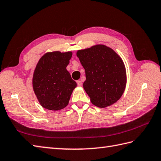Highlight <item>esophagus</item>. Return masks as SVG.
Returning <instances> with one entry per match:
<instances>
[{
	"label": "esophagus",
	"mask_w": 161,
	"mask_h": 161,
	"mask_svg": "<svg viewBox=\"0 0 161 161\" xmlns=\"http://www.w3.org/2000/svg\"><path fill=\"white\" fill-rule=\"evenodd\" d=\"M77 86H80H80H81V85H82V82L80 80H77Z\"/></svg>",
	"instance_id": "1"
}]
</instances>
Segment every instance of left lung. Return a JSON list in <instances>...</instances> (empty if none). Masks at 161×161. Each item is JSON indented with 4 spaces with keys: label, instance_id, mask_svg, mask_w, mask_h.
Here are the masks:
<instances>
[{
    "label": "left lung",
    "instance_id": "8db88e82",
    "mask_svg": "<svg viewBox=\"0 0 161 161\" xmlns=\"http://www.w3.org/2000/svg\"><path fill=\"white\" fill-rule=\"evenodd\" d=\"M85 69L84 88L92 103L105 108L116 103L125 91L126 74L121 58L103 45L77 51Z\"/></svg>",
    "mask_w": 161,
    "mask_h": 161
}]
</instances>
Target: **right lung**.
<instances>
[{"instance_id":"obj_1","label":"right lung","mask_w":161,"mask_h":161,"mask_svg":"<svg viewBox=\"0 0 161 161\" xmlns=\"http://www.w3.org/2000/svg\"><path fill=\"white\" fill-rule=\"evenodd\" d=\"M72 52H53L41 58L35 68L32 86L41 106L49 110H60L69 103L77 86L66 69Z\"/></svg>"}]
</instances>
